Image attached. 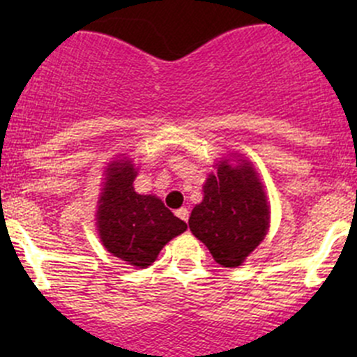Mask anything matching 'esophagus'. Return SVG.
<instances>
[{
  "label": "esophagus",
  "mask_w": 357,
  "mask_h": 357,
  "mask_svg": "<svg viewBox=\"0 0 357 357\" xmlns=\"http://www.w3.org/2000/svg\"><path fill=\"white\" fill-rule=\"evenodd\" d=\"M176 215H178L179 219H181V221H188V218H190V212H188V208L186 207H181V208H178V211H176Z\"/></svg>",
  "instance_id": "esophagus-1"
}]
</instances>
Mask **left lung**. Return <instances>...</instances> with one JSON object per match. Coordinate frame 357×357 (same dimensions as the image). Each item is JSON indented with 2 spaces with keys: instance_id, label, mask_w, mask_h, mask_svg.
Returning <instances> with one entry per match:
<instances>
[{
  "instance_id": "8db88e82",
  "label": "left lung",
  "mask_w": 357,
  "mask_h": 357,
  "mask_svg": "<svg viewBox=\"0 0 357 357\" xmlns=\"http://www.w3.org/2000/svg\"><path fill=\"white\" fill-rule=\"evenodd\" d=\"M188 225L218 264H242L269 228L268 199L252 162H219L205 181L204 200L193 207Z\"/></svg>"
}]
</instances>
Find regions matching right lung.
I'll return each mask as SVG.
<instances>
[{
	"label": "right lung",
	"instance_id": "add662e5",
	"mask_svg": "<svg viewBox=\"0 0 357 357\" xmlns=\"http://www.w3.org/2000/svg\"><path fill=\"white\" fill-rule=\"evenodd\" d=\"M105 174L96 211L100 240L115 257L136 268H149L165 243L188 226L158 197L135 192L132 181L138 172L129 158L112 162Z\"/></svg>",
	"mask_w": 357,
	"mask_h": 357
}]
</instances>
